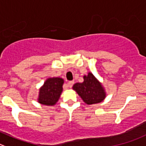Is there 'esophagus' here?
I'll list each match as a JSON object with an SVG mask.
<instances>
[{
  "label": "esophagus",
  "instance_id": "34e87169",
  "mask_svg": "<svg viewBox=\"0 0 146 146\" xmlns=\"http://www.w3.org/2000/svg\"><path fill=\"white\" fill-rule=\"evenodd\" d=\"M73 84H74V81H68V82L67 83V85H68V86L69 88H71V87L73 86Z\"/></svg>",
  "mask_w": 146,
  "mask_h": 146
}]
</instances>
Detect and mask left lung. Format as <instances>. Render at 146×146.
<instances>
[{
  "label": "left lung",
  "mask_w": 146,
  "mask_h": 146,
  "mask_svg": "<svg viewBox=\"0 0 146 146\" xmlns=\"http://www.w3.org/2000/svg\"><path fill=\"white\" fill-rule=\"evenodd\" d=\"M73 89L77 92L86 104H94L102 102L106 97V92L102 84L92 73L84 76V82L76 83Z\"/></svg>",
  "instance_id": "1"
}]
</instances>
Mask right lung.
Returning <instances> with one entry per match:
<instances>
[{"label": "right lung", "instance_id": "1", "mask_svg": "<svg viewBox=\"0 0 146 146\" xmlns=\"http://www.w3.org/2000/svg\"><path fill=\"white\" fill-rule=\"evenodd\" d=\"M64 80L61 78H49L39 88L38 102L47 106L56 104L62 92Z\"/></svg>", "mask_w": 146, "mask_h": 146}]
</instances>
